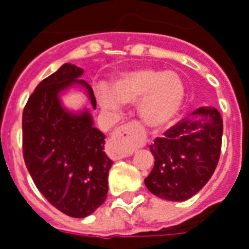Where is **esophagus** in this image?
<instances>
[{
    "label": "esophagus",
    "mask_w": 249,
    "mask_h": 249,
    "mask_svg": "<svg viewBox=\"0 0 249 249\" xmlns=\"http://www.w3.org/2000/svg\"><path fill=\"white\" fill-rule=\"evenodd\" d=\"M147 136L142 125L132 121L114 130L112 140V149L114 158H126L136 149L145 145Z\"/></svg>",
    "instance_id": "34e87169"
}]
</instances>
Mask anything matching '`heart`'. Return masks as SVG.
I'll use <instances>...</instances> for the list:
<instances>
[{
    "label": "heart",
    "mask_w": 249,
    "mask_h": 249,
    "mask_svg": "<svg viewBox=\"0 0 249 249\" xmlns=\"http://www.w3.org/2000/svg\"><path fill=\"white\" fill-rule=\"evenodd\" d=\"M95 100L107 110L123 105L139 104L144 124L160 128L170 124L185 100V83L173 71L159 69H137L124 72L113 82L112 91L107 88L95 89Z\"/></svg>",
    "instance_id": "obj_1"
}]
</instances>
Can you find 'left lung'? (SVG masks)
Wrapping results in <instances>:
<instances>
[{
    "mask_svg": "<svg viewBox=\"0 0 249 249\" xmlns=\"http://www.w3.org/2000/svg\"><path fill=\"white\" fill-rule=\"evenodd\" d=\"M193 114L201 119L180 120L149 145L155 164L144 183L156 197L189 199L208 183L218 164L221 114L214 107H199Z\"/></svg>",
    "mask_w": 249,
    "mask_h": 249,
    "instance_id": "8db88e82",
    "label": "left lung"
}]
</instances>
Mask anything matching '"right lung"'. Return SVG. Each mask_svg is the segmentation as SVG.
I'll use <instances>...</instances> for the list:
<instances>
[{"label":"right lung","mask_w":249,"mask_h":249,"mask_svg":"<svg viewBox=\"0 0 249 249\" xmlns=\"http://www.w3.org/2000/svg\"><path fill=\"white\" fill-rule=\"evenodd\" d=\"M83 70L64 63L37 85L22 112V155L28 171L47 201L64 214L83 218L105 202L113 161L104 152L105 135L93 126L88 112L64 110L59 93L75 82L86 86L95 109L93 90L76 78Z\"/></svg>","instance_id":"add662e5"}]
</instances>
